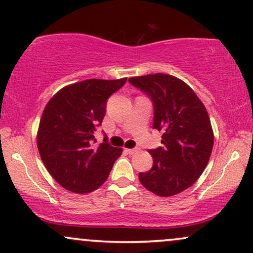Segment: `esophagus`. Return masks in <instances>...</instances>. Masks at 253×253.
<instances>
[{
    "instance_id": "34e87169",
    "label": "esophagus",
    "mask_w": 253,
    "mask_h": 253,
    "mask_svg": "<svg viewBox=\"0 0 253 253\" xmlns=\"http://www.w3.org/2000/svg\"><path fill=\"white\" fill-rule=\"evenodd\" d=\"M125 152H126L127 154L133 155V154H135V153L139 152V148H132V149H129V148H125Z\"/></svg>"
}]
</instances>
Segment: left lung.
I'll list each match as a JSON object with an SVG mask.
<instances>
[{
    "label": "left lung",
    "instance_id": "obj_1",
    "mask_svg": "<svg viewBox=\"0 0 253 253\" xmlns=\"http://www.w3.org/2000/svg\"><path fill=\"white\" fill-rule=\"evenodd\" d=\"M128 82L152 99L153 128L164 132V147L149 150L153 167L140 172L139 180L158 196L180 194L202 175L211 155L213 132L206 107L193 88L174 76L154 73Z\"/></svg>",
    "mask_w": 253,
    "mask_h": 253
}]
</instances>
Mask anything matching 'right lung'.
I'll list each match as a JSON object with an SVG mask.
<instances>
[{"mask_svg": "<svg viewBox=\"0 0 253 253\" xmlns=\"http://www.w3.org/2000/svg\"><path fill=\"white\" fill-rule=\"evenodd\" d=\"M127 78L86 79L60 88L47 101L37 130V147L50 175L66 190L87 194L107 180L123 149L94 145L106 100Z\"/></svg>", "mask_w": 253, "mask_h": 253, "instance_id": "obj_1", "label": "right lung"}]
</instances>
